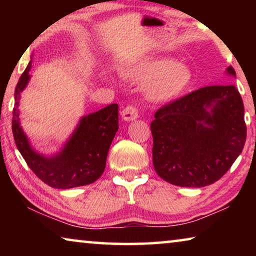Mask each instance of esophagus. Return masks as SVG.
Instances as JSON below:
<instances>
[{
	"label": "esophagus",
	"instance_id": "34e87169",
	"mask_svg": "<svg viewBox=\"0 0 256 256\" xmlns=\"http://www.w3.org/2000/svg\"><path fill=\"white\" fill-rule=\"evenodd\" d=\"M122 118L124 120H133L138 118V112L136 106L128 105L122 110Z\"/></svg>",
	"mask_w": 256,
	"mask_h": 256
}]
</instances>
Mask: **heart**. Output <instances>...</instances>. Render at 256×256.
<instances>
[{
	"label": "heart",
	"mask_w": 256,
	"mask_h": 256,
	"mask_svg": "<svg viewBox=\"0 0 256 256\" xmlns=\"http://www.w3.org/2000/svg\"><path fill=\"white\" fill-rule=\"evenodd\" d=\"M128 76L148 84V96L154 102H167L183 94L192 82L188 66L172 58H152L136 64L128 71Z\"/></svg>",
	"instance_id": "heart-1"
}]
</instances>
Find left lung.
<instances>
[{
	"label": "left lung",
	"instance_id": "left-lung-1",
	"mask_svg": "<svg viewBox=\"0 0 256 256\" xmlns=\"http://www.w3.org/2000/svg\"><path fill=\"white\" fill-rule=\"evenodd\" d=\"M227 72L236 76L232 66ZM150 128L157 174L172 185L202 188L222 178L244 148V104L235 86H203L160 107Z\"/></svg>",
	"mask_w": 256,
	"mask_h": 256
}]
</instances>
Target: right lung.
Returning a JSON list of instances; mask_svg holds the SVG:
<instances>
[{"mask_svg":"<svg viewBox=\"0 0 256 256\" xmlns=\"http://www.w3.org/2000/svg\"><path fill=\"white\" fill-rule=\"evenodd\" d=\"M32 60L16 86L12 133L24 162L38 178L54 188H72L96 182L106 166L107 154L118 130V105L112 104L82 118L79 126L60 152L46 158L30 148L19 123L20 92L29 81Z\"/></svg>","mask_w":256,"mask_h":256,"instance_id":"obj_1","label":"right lung"}]
</instances>
